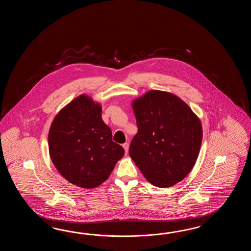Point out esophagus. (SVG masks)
<instances>
[{
  "mask_svg": "<svg viewBox=\"0 0 251 251\" xmlns=\"http://www.w3.org/2000/svg\"><path fill=\"white\" fill-rule=\"evenodd\" d=\"M123 147L124 149H125V151H126V154H127L129 144H128V143H125V144H123Z\"/></svg>",
  "mask_w": 251,
  "mask_h": 251,
  "instance_id": "obj_1",
  "label": "esophagus"
}]
</instances>
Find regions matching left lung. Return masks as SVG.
I'll use <instances>...</instances> for the list:
<instances>
[{
  "label": "left lung",
  "instance_id": "1",
  "mask_svg": "<svg viewBox=\"0 0 251 251\" xmlns=\"http://www.w3.org/2000/svg\"><path fill=\"white\" fill-rule=\"evenodd\" d=\"M138 133L129 155L144 177L158 187L181 181L198 160L203 130L199 118L178 97L151 91L135 100Z\"/></svg>",
  "mask_w": 251,
  "mask_h": 251
}]
</instances>
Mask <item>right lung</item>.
<instances>
[{
    "label": "right lung",
    "instance_id": "right-lung-1",
    "mask_svg": "<svg viewBox=\"0 0 251 251\" xmlns=\"http://www.w3.org/2000/svg\"><path fill=\"white\" fill-rule=\"evenodd\" d=\"M53 165L70 183L93 188L107 180L125 150L112 141L101 106L82 94L60 111L48 133Z\"/></svg>",
    "mask_w": 251,
    "mask_h": 251
}]
</instances>
